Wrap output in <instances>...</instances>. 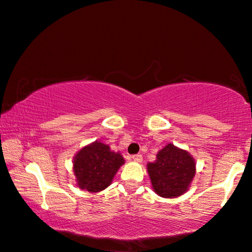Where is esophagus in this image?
<instances>
[{
  "label": "esophagus",
  "instance_id": "esophagus-1",
  "mask_svg": "<svg viewBox=\"0 0 252 252\" xmlns=\"http://www.w3.org/2000/svg\"><path fill=\"white\" fill-rule=\"evenodd\" d=\"M132 159L134 162H138V163H140L142 161V155H140V154H136V155H133L132 156Z\"/></svg>",
  "mask_w": 252,
  "mask_h": 252
}]
</instances>
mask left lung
I'll return each instance as SVG.
<instances>
[{
	"instance_id": "left-lung-1",
	"label": "left lung",
	"mask_w": 252,
	"mask_h": 252,
	"mask_svg": "<svg viewBox=\"0 0 252 252\" xmlns=\"http://www.w3.org/2000/svg\"><path fill=\"white\" fill-rule=\"evenodd\" d=\"M152 188L162 198H177L190 189L195 176V161L186 150L168 143L147 164Z\"/></svg>"
}]
</instances>
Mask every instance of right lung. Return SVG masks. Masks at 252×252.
Listing matches in <instances>:
<instances>
[{"label":"right lung","instance_id":"right-lung-1","mask_svg":"<svg viewBox=\"0 0 252 252\" xmlns=\"http://www.w3.org/2000/svg\"><path fill=\"white\" fill-rule=\"evenodd\" d=\"M124 163L123 155L111 150L110 146L102 141H94L84 146L73 159L77 188L90 193L105 190Z\"/></svg>","mask_w":252,"mask_h":252}]
</instances>
